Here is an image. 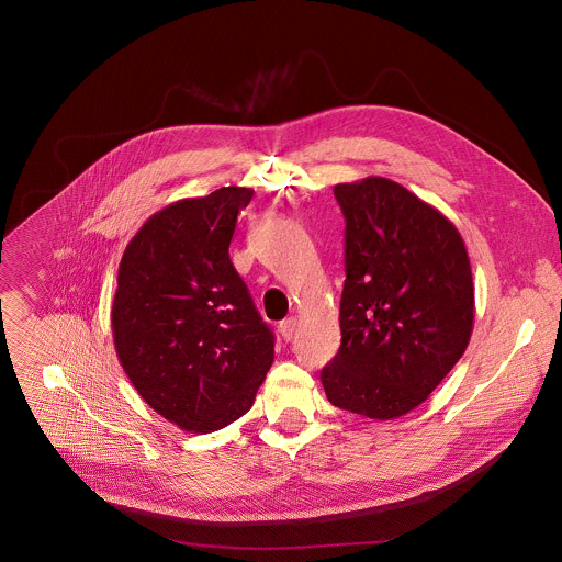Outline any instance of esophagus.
<instances>
[{"instance_id":"obj_1","label":"esophagus","mask_w":562,"mask_h":562,"mask_svg":"<svg viewBox=\"0 0 562 562\" xmlns=\"http://www.w3.org/2000/svg\"><path fill=\"white\" fill-rule=\"evenodd\" d=\"M280 334H282V338L289 342V340H293L295 338V334H297V318H284L282 323H280Z\"/></svg>"}]
</instances>
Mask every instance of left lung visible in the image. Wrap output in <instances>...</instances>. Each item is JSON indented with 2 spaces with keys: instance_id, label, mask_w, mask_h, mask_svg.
<instances>
[{
  "instance_id": "8db88e82",
  "label": "left lung",
  "mask_w": 562,
  "mask_h": 562,
  "mask_svg": "<svg viewBox=\"0 0 562 562\" xmlns=\"http://www.w3.org/2000/svg\"><path fill=\"white\" fill-rule=\"evenodd\" d=\"M334 195L347 280L340 349L321 383L331 405L392 420L425 403L470 342V258L446 215L390 179L340 183Z\"/></svg>"
}]
</instances>
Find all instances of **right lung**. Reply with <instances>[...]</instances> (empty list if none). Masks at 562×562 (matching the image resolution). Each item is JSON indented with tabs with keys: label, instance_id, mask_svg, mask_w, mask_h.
<instances>
[{
	"label": "right lung",
	"instance_id": "right-lung-1",
	"mask_svg": "<svg viewBox=\"0 0 562 562\" xmlns=\"http://www.w3.org/2000/svg\"><path fill=\"white\" fill-rule=\"evenodd\" d=\"M254 189L177 200L128 241L112 331L137 394L183 431L241 418L273 362V334L254 308L228 246Z\"/></svg>",
	"mask_w": 562,
	"mask_h": 562
}]
</instances>
